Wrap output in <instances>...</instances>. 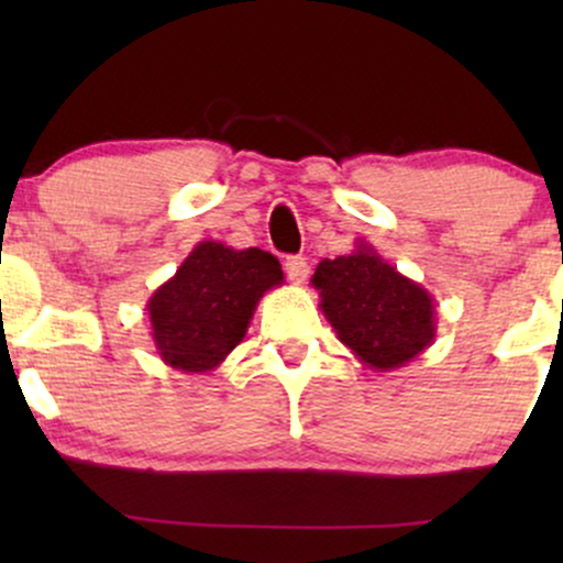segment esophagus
Returning a JSON list of instances; mask_svg holds the SVG:
<instances>
[{
  "mask_svg": "<svg viewBox=\"0 0 563 563\" xmlns=\"http://www.w3.org/2000/svg\"><path fill=\"white\" fill-rule=\"evenodd\" d=\"M286 275L294 283H303L309 277V264L303 256H288L286 260Z\"/></svg>",
  "mask_w": 563,
  "mask_h": 563,
  "instance_id": "1",
  "label": "esophagus"
}]
</instances>
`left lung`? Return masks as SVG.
Instances as JSON below:
<instances>
[{"mask_svg": "<svg viewBox=\"0 0 563 563\" xmlns=\"http://www.w3.org/2000/svg\"><path fill=\"white\" fill-rule=\"evenodd\" d=\"M320 309L346 349L371 371L386 373L434 344V299L421 283L391 267L371 243L322 260L312 275Z\"/></svg>", "mask_w": 563, "mask_h": 563, "instance_id": "1", "label": "left lung"}]
</instances>
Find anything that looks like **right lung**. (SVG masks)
Masks as SVG:
<instances>
[{
  "label": "right lung",
  "instance_id": "obj_1",
  "mask_svg": "<svg viewBox=\"0 0 563 563\" xmlns=\"http://www.w3.org/2000/svg\"><path fill=\"white\" fill-rule=\"evenodd\" d=\"M283 280L269 251L200 241L145 303L158 357L174 371H214L243 341L262 296Z\"/></svg>",
  "mask_w": 563,
  "mask_h": 563
}]
</instances>
